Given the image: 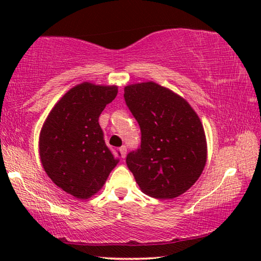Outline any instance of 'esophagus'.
<instances>
[{"label":"esophagus","instance_id":"1","mask_svg":"<svg viewBox=\"0 0 261 261\" xmlns=\"http://www.w3.org/2000/svg\"><path fill=\"white\" fill-rule=\"evenodd\" d=\"M118 151H120V154H121V158L122 159H124L126 156V147L125 146L120 147V149H118Z\"/></svg>","mask_w":261,"mask_h":261}]
</instances>
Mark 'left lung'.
Returning <instances> with one entry per match:
<instances>
[{
    "mask_svg": "<svg viewBox=\"0 0 261 261\" xmlns=\"http://www.w3.org/2000/svg\"><path fill=\"white\" fill-rule=\"evenodd\" d=\"M124 99L141 131L140 147L126 156L137 184L156 199L180 196L206 165L200 118L187 100L154 82L125 86Z\"/></svg>",
    "mask_w": 261,
    "mask_h": 261,
    "instance_id": "8db88e82",
    "label": "left lung"
}]
</instances>
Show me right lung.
Wrapping results in <instances>:
<instances>
[{
    "label": "right lung",
    "mask_w": 261,
    "mask_h": 261,
    "mask_svg": "<svg viewBox=\"0 0 261 261\" xmlns=\"http://www.w3.org/2000/svg\"><path fill=\"white\" fill-rule=\"evenodd\" d=\"M117 86L82 83L50 110L39 137L43 169L53 182L78 199L103 187L118 159L103 139L99 116L117 95Z\"/></svg>",
    "instance_id": "right-lung-1"
}]
</instances>
